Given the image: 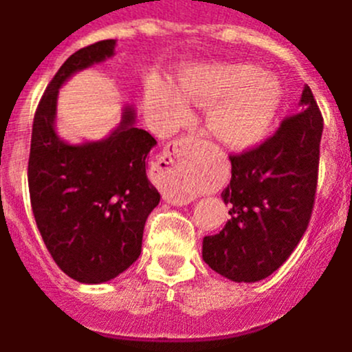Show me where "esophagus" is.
Listing matches in <instances>:
<instances>
[{
  "instance_id": "1",
  "label": "esophagus",
  "mask_w": 352,
  "mask_h": 352,
  "mask_svg": "<svg viewBox=\"0 0 352 352\" xmlns=\"http://www.w3.org/2000/svg\"><path fill=\"white\" fill-rule=\"evenodd\" d=\"M197 138L182 136L164 146L154 168V177L163 191L164 200L184 206L193 200L191 191V172H193V148Z\"/></svg>"
}]
</instances>
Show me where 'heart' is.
<instances>
[{
  "label": "heart",
  "mask_w": 352,
  "mask_h": 352,
  "mask_svg": "<svg viewBox=\"0 0 352 352\" xmlns=\"http://www.w3.org/2000/svg\"><path fill=\"white\" fill-rule=\"evenodd\" d=\"M179 91L151 81L145 108L155 129L173 131L189 120V104L207 108L206 131L223 145L246 148L261 142L276 117L282 90L273 78L246 63H207L179 76Z\"/></svg>",
  "instance_id": "1"
}]
</instances>
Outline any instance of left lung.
<instances>
[{"label":"left lung","instance_id":"8db88e82","mask_svg":"<svg viewBox=\"0 0 352 352\" xmlns=\"http://www.w3.org/2000/svg\"><path fill=\"white\" fill-rule=\"evenodd\" d=\"M299 109L264 143L230 155L232 179L221 193L230 219L219 234L204 237L201 256L232 282L273 274L307 232L324 127L310 87L301 94Z\"/></svg>","mask_w":352,"mask_h":352}]
</instances>
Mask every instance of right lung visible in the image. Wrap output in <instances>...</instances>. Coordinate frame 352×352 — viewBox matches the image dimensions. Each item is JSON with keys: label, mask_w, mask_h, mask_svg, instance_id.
Returning a JSON list of instances; mask_svg holds the SVG:
<instances>
[{"label": "right lung", "mask_w": 352, "mask_h": 352, "mask_svg": "<svg viewBox=\"0 0 352 352\" xmlns=\"http://www.w3.org/2000/svg\"><path fill=\"white\" fill-rule=\"evenodd\" d=\"M115 44L100 41L67 58L38 102L30 146V200L45 248L63 273L91 285L138 261L145 221L161 198L146 177V155L157 142L134 125L131 106L100 142L70 145L54 131L60 87L111 58Z\"/></svg>", "instance_id": "right-lung-1"}]
</instances>
